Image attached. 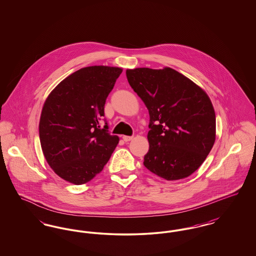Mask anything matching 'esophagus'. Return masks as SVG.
<instances>
[{"label":"esophagus","mask_w":256,"mask_h":256,"mask_svg":"<svg viewBox=\"0 0 256 256\" xmlns=\"http://www.w3.org/2000/svg\"><path fill=\"white\" fill-rule=\"evenodd\" d=\"M132 136H126V135H124L122 136V140L124 141V142H128V141H130V140H132Z\"/></svg>","instance_id":"obj_1"}]
</instances>
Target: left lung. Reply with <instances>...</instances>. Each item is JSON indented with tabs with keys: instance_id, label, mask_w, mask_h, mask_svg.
Instances as JSON below:
<instances>
[{
	"instance_id": "obj_1",
	"label": "left lung",
	"mask_w": 256,
	"mask_h": 256,
	"mask_svg": "<svg viewBox=\"0 0 256 256\" xmlns=\"http://www.w3.org/2000/svg\"><path fill=\"white\" fill-rule=\"evenodd\" d=\"M126 74L150 114L144 166L167 180L189 176L215 142L216 117L210 98L172 68H136Z\"/></svg>"
}]
</instances>
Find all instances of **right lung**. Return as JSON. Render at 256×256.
Listing matches in <instances>:
<instances>
[{
    "mask_svg": "<svg viewBox=\"0 0 256 256\" xmlns=\"http://www.w3.org/2000/svg\"><path fill=\"white\" fill-rule=\"evenodd\" d=\"M122 71L108 66L80 69L47 98L39 122L40 143L50 168L66 182H90L119 143L102 117L106 98ZM100 120L105 121L104 128Z\"/></svg>",
    "mask_w": 256,
    "mask_h": 256,
    "instance_id": "right-lung-1",
    "label": "right lung"
}]
</instances>
